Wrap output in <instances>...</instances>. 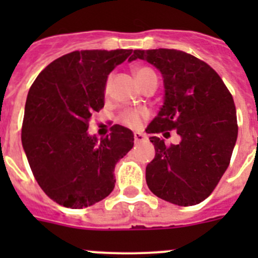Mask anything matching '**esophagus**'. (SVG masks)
<instances>
[{
  "instance_id": "esophagus-1",
  "label": "esophagus",
  "mask_w": 258,
  "mask_h": 258,
  "mask_svg": "<svg viewBox=\"0 0 258 258\" xmlns=\"http://www.w3.org/2000/svg\"><path fill=\"white\" fill-rule=\"evenodd\" d=\"M145 141H147V137H146L145 134L140 133V132L134 133V142L140 143V142H145Z\"/></svg>"
}]
</instances>
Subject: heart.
Masks as SVG:
<instances>
[{
  "mask_svg": "<svg viewBox=\"0 0 258 258\" xmlns=\"http://www.w3.org/2000/svg\"><path fill=\"white\" fill-rule=\"evenodd\" d=\"M133 72L137 81L140 83L142 88H145L146 85H149L151 83H157L156 74L151 68L146 67V66H137V67L133 68ZM111 80H112L111 76L107 79L106 90H108L109 86H111ZM147 116H149V113L145 109H127L121 115V122L129 127H138L143 118H146Z\"/></svg>",
  "mask_w": 258,
  "mask_h": 258,
  "instance_id": "1",
  "label": "heart"
}]
</instances>
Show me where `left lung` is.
I'll list each match as a JSON object with an SVG mask.
<instances>
[{
	"instance_id": "left-lung-1",
	"label": "left lung",
	"mask_w": 258,
	"mask_h": 258,
	"mask_svg": "<svg viewBox=\"0 0 258 258\" xmlns=\"http://www.w3.org/2000/svg\"><path fill=\"white\" fill-rule=\"evenodd\" d=\"M160 71L165 99L146 132L155 157L146 166V182L160 199L188 207L213 192L230 164L238 137L236 109L220 75L206 61L175 49L134 50ZM177 130L178 145L168 146L156 134ZM165 133L164 136H166Z\"/></svg>"
}]
</instances>
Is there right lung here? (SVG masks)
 Returning a JSON list of instances; mask_svg holds the SVG:
<instances>
[{
    "label": "right lung",
    "mask_w": 258,
    "mask_h": 258,
    "mask_svg": "<svg viewBox=\"0 0 258 258\" xmlns=\"http://www.w3.org/2000/svg\"><path fill=\"white\" fill-rule=\"evenodd\" d=\"M132 51H72L51 61L29 89L23 149L40 187L59 206L85 208L115 187L113 169L133 147V133L116 124L98 142L86 131L104 106L109 72Z\"/></svg>",
    "instance_id": "1"
}]
</instances>
